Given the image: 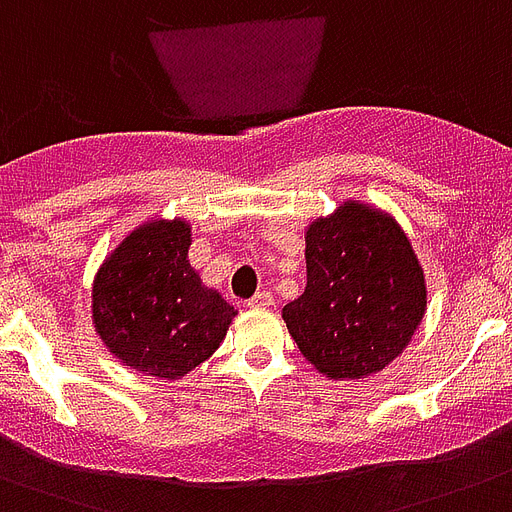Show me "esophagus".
I'll return each instance as SVG.
<instances>
[{
    "instance_id": "obj_1",
    "label": "esophagus",
    "mask_w": 512,
    "mask_h": 512,
    "mask_svg": "<svg viewBox=\"0 0 512 512\" xmlns=\"http://www.w3.org/2000/svg\"><path fill=\"white\" fill-rule=\"evenodd\" d=\"M249 308H271L273 305V295L268 289H260L255 297H249Z\"/></svg>"
}]
</instances>
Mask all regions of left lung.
Wrapping results in <instances>:
<instances>
[{
    "instance_id": "obj_1",
    "label": "left lung",
    "mask_w": 512,
    "mask_h": 512,
    "mask_svg": "<svg viewBox=\"0 0 512 512\" xmlns=\"http://www.w3.org/2000/svg\"><path fill=\"white\" fill-rule=\"evenodd\" d=\"M308 281L284 305L292 340L329 380H364L409 345L428 305L425 273L401 225L342 201L305 231Z\"/></svg>"
}]
</instances>
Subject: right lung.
Instances as JSON below:
<instances>
[{
  "label": "right lung",
  "instance_id": "1",
  "mask_svg": "<svg viewBox=\"0 0 512 512\" xmlns=\"http://www.w3.org/2000/svg\"><path fill=\"white\" fill-rule=\"evenodd\" d=\"M191 225L148 220L127 233L92 281V324L124 366L180 380L207 361L231 327L233 305L188 263Z\"/></svg>",
  "mask_w": 512,
  "mask_h": 512
}]
</instances>
